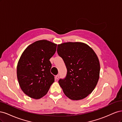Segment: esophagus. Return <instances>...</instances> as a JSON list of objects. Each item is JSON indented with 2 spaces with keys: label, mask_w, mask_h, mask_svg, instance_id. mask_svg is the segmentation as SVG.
Segmentation results:
<instances>
[{
  "label": "esophagus",
  "mask_w": 122,
  "mask_h": 122,
  "mask_svg": "<svg viewBox=\"0 0 122 122\" xmlns=\"http://www.w3.org/2000/svg\"><path fill=\"white\" fill-rule=\"evenodd\" d=\"M59 77H60V75H59L58 74V75H57L55 76V79H58L59 78Z\"/></svg>",
  "instance_id": "34e87169"
}]
</instances>
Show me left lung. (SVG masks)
I'll return each instance as SVG.
<instances>
[{"mask_svg":"<svg viewBox=\"0 0 122 122\" xmlns=\"http://www.w3.org/2000/svg\"><path fill=\"white\" fill-rule=\"evenodd\" d=\"M58 54L67 69L64 79L58 81L65 95L72 100H79L89 95L97 86L100 66L95 51L82 42L58 44Z\"/></svg>","mask_w":122,"mask_h":122,"instance_id":"left-lung-1","label":"left lung"}]
</instances>
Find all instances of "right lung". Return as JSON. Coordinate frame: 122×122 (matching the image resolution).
I'll return each instance as SVG.
<instances>
[{
    "mask_svg": "<svg viewBox=\"0 0 122 122\" xmlns=\"http://www.w3.org/2000/svg\"><path fill=\"white\" fill-rule=\"evenodd\" d=\"M56 47V44L49 41L39 40L28 46L22 53L17 64V76L21 89L28 97L42 98L54 82L49 60Z\"/></svg>",
    "mask_w": 122,
    "mask_h": 122,
    "instance_id": "1",
    "label": "right lung"
}]
</instances>
